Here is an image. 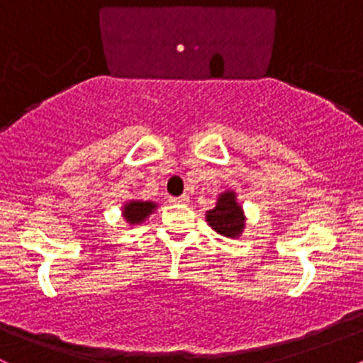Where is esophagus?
<instances>
[{
  "mask_svg": "<svg viewBox=\"0 0 363 363\" xmlns=\"http://www.w3.org/2000/svg\"><path fill=\"white\" fill-rule=\"evenodd\" d=\"M171 203L173 204H189V196H182V197H171Z\"/></svg>",
  "mask_w": 363,
  "mask_h": 363,
  "instance_id": "1",
  "label": "esophagus"
}]
</instances>
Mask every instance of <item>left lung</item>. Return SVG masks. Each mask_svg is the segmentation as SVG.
<instances>
[{
	"mask_svg": "<svg viewBox=\"0 0 363 363\" xmlns=\"http://www.w3.org/2000/svg\"><path fill=\"white\" fill-rule=\"evenodd\" d=\"M204 218H206L208 225L223 238L239 239L246 229L245 209L238 201L236 190L233 189H227L218 194L215 208L208 209Z\"/></svg>",
	"mask_w": 363,
	"mask_h": 363,
	"instance_id": "8db88e82",
	"label": "left lung"
}]
</instances>
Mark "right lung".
<instances>
[{
  "label": "right lung",
  "instance_id": "add662e5",
  "mask_svg": "<svg viewBox=\"0 0 363 363\" xmlns=\"http://www.w3.org/2000/svg\"><path fill=\"white\" fill-rule=\"evenodd\" d=\"M159 208V204L155 201H143V199H127L122 204V218L125 220L127 225H140L143 223L155 209Z\"/></svg>",
  "mask_w": 363,
  "mask_h": 363
}]
</instances>
